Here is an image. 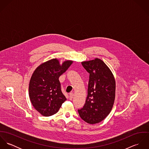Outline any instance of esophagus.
Wrapping results in <instances>:
<instances>
[{
	"mask_svg": "<svg viewBox=\"0 0 149 149\" xmlns=\"http://www.w3.org/2000/svg\"><path fill=\"white\" fill-rule=\"evenodd\" d=\"M73 96H74V95H73V92L70 93V94H69V99L70 100H72L73 97Z\"/></svg>",
	"mask_w": 149,
	"mask_h": 149,
	"instance_id": "obj_1",
	"label": "esophagus"
}]
</instances>
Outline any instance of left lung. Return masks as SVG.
Instances as JSON below:
<instances>
[{
  "label": "left lung",
  "instance_id": "1",
  "mask_svg": "<svg viewBox=\"0 0 149 149\" xmlns=\"http://www.w3.org/2000/svg\"><path fill=\"white\" fill-rule=\"evenodd\" d=\"M81 64L89 73V80L85 104L78 112L85 122L96 124L103 120L112 110L115 99V79L109 68L99 58Z\"/></svg>",
  "mask_w": 149,
  "mask_h": 149
}]
</instances>
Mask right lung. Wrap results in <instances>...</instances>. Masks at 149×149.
Segmentation results:
<instances>
[{
    "label": "right lung",
    "mask_w": 149,
    "mask_h": 149,
    "mask_svg": "<svg viewBox=\"0 0 149 149\" xmlns=\"http://www.w3.org/2000/svg\"><path fill=\"white\" fill-rule=\"evenodd\" d=\"M53 58L40 64L34 71L29 83V95L34 108L42 116L56 113L66 100L61 90L60 76L73 63Z\"/></svg>",
    "instance_id": "right-lung-1"
}]
</instances>
